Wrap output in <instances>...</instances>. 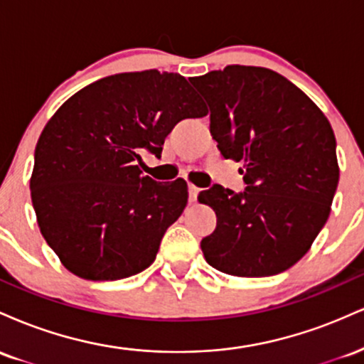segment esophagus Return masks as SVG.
Wrapping results in <instances>:
<instances>
[{"instance_id":"34e87169","label":"esophagus","mask_w":364,"mask_h":364,"mask_svg":"<svg viewBox=\"0 0 364 364\" xmlns=\"http://www.w3.org/2000/svg\"><path fill=\"white\" fill-rule=\"evenodd\" d=\"M198 188L195 185H188V198H190V202H196V196H198Z\"/></svg>"}]
</instances>
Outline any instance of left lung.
Segmentation results:
<instances>
[{
  "mask_svg": "<svg viewBox=\"0 0 364 364\" xmlns=\"http://www.w3.org/2000/svg\"><path fill=\"white\" fill-rule=\"evenodd\" d=\"M210 107V135L225 159L243 162L246 190L215 185L198 200L217 228L203 237L212 267L237 277L281 274L311 248L330 214L339 164L320 107L286 77L229 65L191 78Z\"/></svg>",
  "mask_w": 364,
  "mask_h": 364,
  "instance_id": "1",
  "label": "left lung"
}]
</instances>
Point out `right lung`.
Here are the masks:
<instances>
[{
    "label": "right lung",
    "instance_id": "1",
    "mask_svg": "<svg viewBox=\"0 0 364 364\" xmlns=\"http://www.w3.org/2000/svg\"><path fill=\"white\" fill-rule=\"evenodd\" d=\"M205 114L185 77L157 70L101 78L54 112L37 141L31 195L46 243L70 272L118 281L152 265L188 186L144 176L140 154L161 157L174 124Z\"/></svg>",
    "mask_w": 364,
    "mask_h": 364
}]
</instances>
